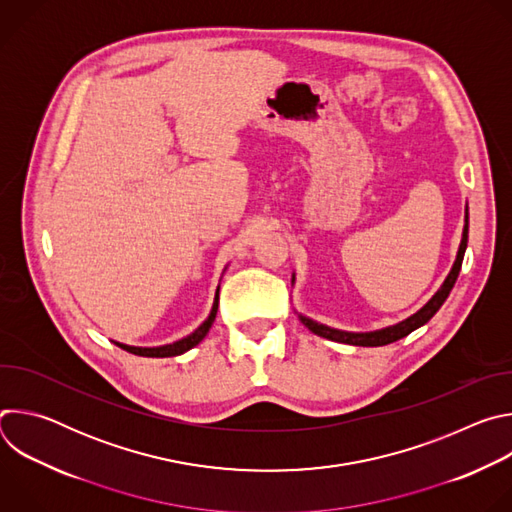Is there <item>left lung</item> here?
I'll use <instances>...</instances> for the list:
<instances>
[{"instance_id": "8db88e82", "label": "left lung", "mask_w": 512, "mask_h": 512, "mask_svg": "<svg viewBox=\"0 0 512 512\" xmlns=\"http://www.w3.org/2000/svg\"><path fill=\"white\" fill-rule=\"evenodd\" d=\"M466 245H468V210H466V227H464V235H462V243H460V249H458V257H456V263L450 271V275L446 277L444 285L440 287V291L411 318H407L405 322L397 324V326H391V328H385V330H379V332H367V334H350V332H340V330H334V328H328V326H322L314 320H308L304 316H300V320L304 322V326L308 330H312L314 334L318 336H324L328 340H334V342H344V344H352V346H385V344H391L407 334H411L415 328L423 326L425 322H429V318H433V314L442 308V304L446 302V298L450 296V291L458 279V273L462 269V259H464V253H466Z\"/></svg>"}]
</instances>
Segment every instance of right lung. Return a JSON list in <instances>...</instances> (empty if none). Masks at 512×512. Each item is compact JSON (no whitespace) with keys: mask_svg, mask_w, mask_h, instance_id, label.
Listing matches in <instances>:
<instances>
[{"mask_svg":"<svg viewBox=\"0 0 512 512\" xmlns=\"http://www.w3.org/2000/svg\"><path fill=\"white\" fill-rule=\"evenodd\" d=\"M216 310H218V291H216V298H214L210 316H208V318L202 322V326L196 328L190 336H186V338H182V340H178V342H174V344H166V346H158V348H137V346H127V344H119V342H115V344L121 346L123 350L131 352V354H137V356H152V358L178 356V354L190 350L192 346H196V344L206 336V332L210 330V326H212V322H214V318H216Z\"/></svg>","mask_w":512,"mask_h":512,"instance_id":"obj_1","label":"right lung"}]
</instances>
